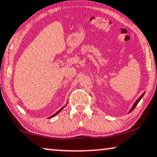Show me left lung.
<instances>
[{"instance_id":"1","label":"left lung","mask_w":157,"mask_h":157,"mask_svg":"<svg viewBox=\"0 0 157 157\" xmlns=\"http://www.w3.org/2000/svg\"><path fill=\"white\" fill-rule=\"evenodd\" d=\"M144 93H144L143 94H142V95H141V96H140V97H139V99H138L137 100H136V101L135 102V103H134V104H133V105L132 106V108H131V110H130V111H129V113H130V112H131V111H132V110H133V109H134V108H136V106L137 105H138V103H139V101H140V100H141V98H143V96H144Z\"/></svg>"}]
</instances>
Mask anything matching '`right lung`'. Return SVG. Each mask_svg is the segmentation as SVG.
Listing matches in <instances>:
<instances>
[{
	"instance_id": "right-lung-1",
	"label": "right lung",
	"mask_w": 157,
	"mask_h": 157,
	"mask_svg": "<svg viewBox=\"0 0 157 157\" xmlns=\"http://www.w3.org/2000/svg\"><path fill=\"white\" fill-rule=\"evenodd\" d=\"M64 107H65V105H64V107H62V108H61V109H60V110H58V111H57V113H54V114L53 115V116H50V117H49V118H53V117H54V116H56V115H57L58 113H60V112H61V111H62V110L64 109Z\"/></svg>"
}]
</instances>
